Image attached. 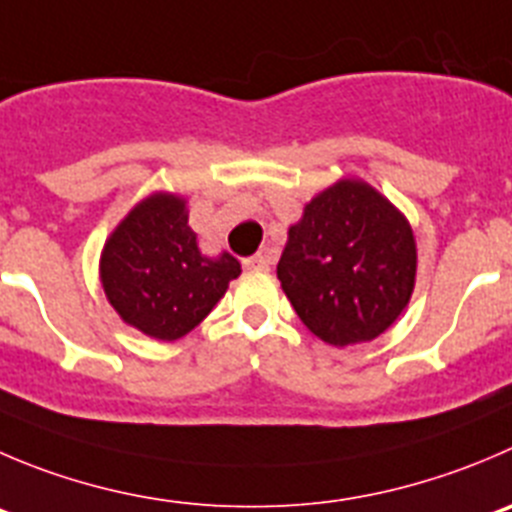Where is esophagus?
<instances>
[{"label":"esophagus","mask_w":512,"mask_h":512,"mask_svg":"<svg viewBox=\"0 0 512 512\" xmlns=\"http://www.w3.org/2000/svg\"><path fill=\"white\" fill-rule=\"evenodd\" d=\"M271 264H274V259H271L266 251L256 253V256H248V259H243V269H248V271H266Z\"/></svg>","instance_id":"obj_1"}]
</instances>
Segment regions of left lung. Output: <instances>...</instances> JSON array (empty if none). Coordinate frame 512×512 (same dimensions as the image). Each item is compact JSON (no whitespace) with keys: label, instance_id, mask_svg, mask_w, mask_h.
Returning <instances> with one entry per match:
<instances>
[{"label":"left lung","instance_id":"1","mask_svg":"<svg viewBox=\"0 0 512 512\" xmlns=\"http://www.w3.org/2000/svg\"><path fill=\"white\" fill-rule=\"evenodd\" d=\"M410 223L359 180H339L289 228L276 276L306 329L334 347L369 342L415 289Z\"/></svg>","mask_w":512,"mask_h":512}]
</instances>
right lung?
Masks as SVG:
<instances>
[{
	"label": "right lung",
	"mask_w": 512,
	"mask_h": 512,
	"mask_svg": "<svg viewBox=\"0 0 512 512\" xmlns=\"http://www.w3.org/2000/svg\"><path fill=\"white\" fill-rule=\"evenodd\" d=\"M100 274L107 299L130 326L173 342L211 314L241 264L231 253L206 259L188 226L186 203L158 193L115 228Z\"/></svg>",
	"instance_id": "obj_1"
}]
</instances>
